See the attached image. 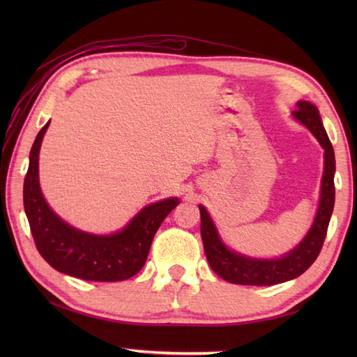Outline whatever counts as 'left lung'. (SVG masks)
Listing matches in <instances>:
<instances>
[{
  "label": "left lung",
  "mask_w": 357,
  "mask_h": 357,
  "mask_svg": "<svg viewBox=\"0 0 357 357\" xmlns=\"http://www.w3.org/2000/svg\"><path fill=\"white\" fill-rule=\"evenodd\" d=\"M296 105H298V110L293 112V118L305 126L324 149L325 161L321 198L313 225L310 227L305 238L291 252L280 257H273V259H257V257L241 255L227 247L219 236L207 208L199 206L201 238L207 261L211 270L227 282L239 285H276L287 282L308 270L321 253L325 236H327L333 207H335V150H333L328 135L322 126L319 110L316 105L308 101H298Z\"/></svg>",
  "instance_id": "8db88e82"
}]
</instances>
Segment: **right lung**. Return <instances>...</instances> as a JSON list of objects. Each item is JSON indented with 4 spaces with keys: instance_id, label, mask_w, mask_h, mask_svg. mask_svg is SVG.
Masks as SVG:
<instances>
[{
    "instance_id": "obj_1",
    "label": "right lung",
    "mask_w": 357,
    "mask_h": 357,
    "mask_svg": "<svg viewBox=\"0 0 357 357\" xmlns=\"http://www.w3.org/2000/svg\"><path fill=\"white\" fill-rule=\"evenodd\" d=\"M50 121L36 135L24 178V210L38 252L50 267L78 279L116 282L135 276L147 261L155 233L178 198L162 199L138 211L124 229L93 234L63 221L45 202L40 187V149Z\"/></svg>"
}]
</instances>
